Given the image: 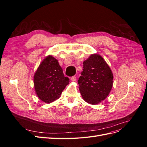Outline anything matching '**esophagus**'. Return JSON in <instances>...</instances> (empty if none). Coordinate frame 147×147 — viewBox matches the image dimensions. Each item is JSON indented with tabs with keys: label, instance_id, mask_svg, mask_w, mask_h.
Masks as SVG:
<instances>
[{
	"label": "esophagus",
	"instance_id": "34e87169",
	"mask_svg": "<svg viewBox=\"0 0 147 147\" xmlns=\"http://www.w3.org/2000/svg\"><path fill=\"white\" fill-rule=\"evenodd\" d=\"M76 80H77V77L75 76H73V77H71V78H70V80L72 82H75V81H76Z\"/></svg>",
	"mask_w": 147,
	"mask_h": 147
}]
</instances>
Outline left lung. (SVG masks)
Instances as JSON below:
<instances>
[{"mask_svg":"<svg viewBox=\"0 0 147 147\" xmlns=\"http://www.w3.org/2000/svg\"><path fill=\"white\" fill-rule=\"evenodd\" d=\"M113 76L101 56L91 55L83 62V70L78 80L84 100L96 105L108 96L113 86Z\"/></svg>","mask_w":147,"mask_h":147,"instance_id":"1","label":"left lung"}]
</instances>
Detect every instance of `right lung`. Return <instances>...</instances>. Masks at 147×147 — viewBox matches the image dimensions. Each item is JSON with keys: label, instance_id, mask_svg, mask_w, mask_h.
I'll return each mask as SVG.
<instances>
[{"label": "right lung", "instance_id": "obj_1", "mask_svg": "<svg viewBox=\"0 0 147 147\" xmlns=\"http://www.w3.org/2000/svg\"><path fill=\"white\" fill-rule=\"evenodd\" d=\"M69 83V78L64 76L58 61L50 55L43 60L34 77L36 94L47 104L58 99Z\"/></svg>", "mask_w": 147, "mask_h": 147}]
</instances>
